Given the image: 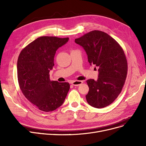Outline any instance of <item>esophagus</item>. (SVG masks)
Listing matches in <instances>:
<instances>
[{
	"label": "esophagus",
	"instance_id": "obj_1",
	"mask_svg": "<svg viewBox=\"0 0 146 146\" xmlns=\"http://www.w3.org/2000/svg\"><path fill=\"white\" fill-rule=\"evenodd\" d=\"M83 83V81H81V80H74L72 82V84L73 86H78L79 85H80L81 84H82Z\"/></svg>",
	"mask_w": 146,
	"mask_h": 146
}]
</instances>
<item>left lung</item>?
<instances>
[{
	"label": "left lung",
	"instance_id": "left-lung-1",
	"mask_svg": "<svg viewBox=\"0 0 146 146\" xmlns=\"http://www.w3.org/2000/svg\"><path fill=\"white\" fill-rule=\"evenodd\" d=\"M74 41L85 50L90 65L98 68V80L86 81L89 88L86 95L88 103L96 108L110 105L121 93L127 78L128 64L123 49L108 34L98 30Z\"/></svg>",
	"mask_w": 146,
	"mask_h": 146
}]
</instances>
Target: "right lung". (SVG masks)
Wrapping results in <instances>:
<instances>
[{"instance_id": "obj_1", "label": "right lung", "mask_w": 146, "mask_h": 146, "mask_svg": "<svg viewBox=\"0 0 146 146\" xmlns=\"http://www.w3.org/2000/svg\"><path fill=\"white\" fill-rule=\"evenodd\" d=\"M68 38L44 36L29 44L19 54L17 62L18 80L25 98L41 111H54L65 100L70 85L51 81L50 71L54 66L57 50Z\"/></svg>"}]
</instances>
